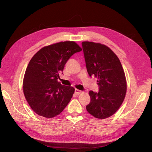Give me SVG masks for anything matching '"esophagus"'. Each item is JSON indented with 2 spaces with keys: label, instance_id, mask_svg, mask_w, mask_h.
<instances>
[{
  "label": "esophagus",
  "instance_id": "esophagus-1",
  "mask_svg": "<svg viewBox=\"0 0 152 152\" xmlns=\"http://www.w3.org/2000/svg\"><path fill=\"white\" fill-rule=\"evenodd\" d=\"M82 92V91L79 90V89H75V94H81Z\"/></svg>",
  "mask_w": 152,
  "mask_h": 152
}]
</instances>
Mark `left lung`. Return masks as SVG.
<instances>
[{"label": "left lung", "instance_id": "left-lung-1", "mask_svg": "<svg viewBox=\"0 0 152 152\" xmlns=\"http://www.w3.org/2000/svg\"><path fill=\"white\" fill-rule=\"evenodd\" d=\"M86 68L90 77H97L98 93L89 92L91 102L86 109L96 118L110 117L120 108L125 98L126 79L117 55L107 45L82 42Z\"/></svg>", "mask_w": 152, "mask_h": 152}]
</instances>
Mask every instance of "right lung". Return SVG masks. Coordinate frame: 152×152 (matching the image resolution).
<instances>
[{
    "label": "right lung",
    "mask_w": 152,
    "mask_h": 152,
    "mask_svg": "<svg viewBox=\"0 0 152 152\" xmlns=\"http://www.w3.org/2000/svg\"><path fill=\"white\" fill-rule=\"evenodd\" d=\"M82 48L65 41L40 49L30 61L23 82L25 97L34 112L45 118L61 113L70 102L75 89L58 81L67 61Z\"/></svg>",
    "instance_id": "add662e5"
}]
</instances>
